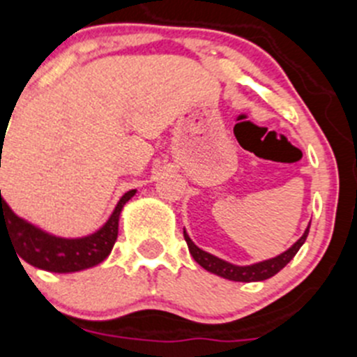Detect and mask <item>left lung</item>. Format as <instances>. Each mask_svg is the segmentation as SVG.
Returning <instances> with one entry per match:
<instances>
[{
  "label": "left lung",
  "instance_id": "8db88e82",
  "mask_svg": "<svg viewBox=\"0 0 357 357\" xmlns=\"http://www.w3.org/2000/svg\"><path fill=\"white\" fill-rule=\"evenodd\" d=\"M308 232H310V225L306 227L305 234H303L301 238H299L298 241L287 250V252H284V254L278 255V257L275 259H269V261L259 262V264H252V266L229 264V262L222 261V259L215 257V255L208 254V252L199 248V246L188 238V234H186L185 231H183V234H185V241L186 245H188L192 257H194L195 262L201 264L204 269H208V271L215 273V275L218 276H224V278L227 280H234V282H261V280H268L271 278V276H275L280 269H284L285 266L292 261V257L298 254V250L301 248L303 243L306 241Z\"/></svg>",
  "mask_w": 357,
  "mask_h": 357
}]
</instances>
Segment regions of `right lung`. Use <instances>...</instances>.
<instances>
[{
    "instance_id": "obj_1",
    "label": "right lung",
    "mask_w": 357,
    "mask_h": 357,
    "mask_svg": "<svg viewBox=\"0 0 357 357\" xmlns=\"http://www.w3.org/2000/svg\"><path fill=\"white\" fill-rule=\"evenodd\" d=\"M133 195H135V190H130L119 199L107 224L95 234L79 239H63L40 231L35 225L13 215L0 192V238L3 234L8 236L17 250L19 259L35 268L52 273L81 271V269L100 264L111 254L116 238H118L119 213Z\"/></svg>"
}]
</instances>
